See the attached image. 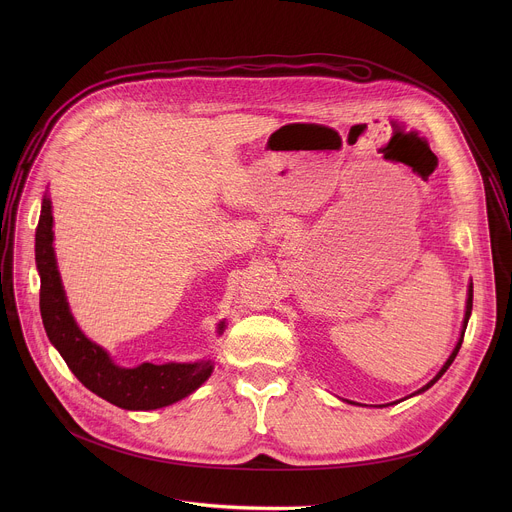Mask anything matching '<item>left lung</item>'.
Segmentation results:
<instances>
[{
    "mask_svg": "<svg viewBox=\"0 0 512 512\" xmlns=\"http://www.w3.org/2000/svg\"><path fill=\"white\" fill-rule=\"evenodd\" d=\"M472 294H474V289H472V283L468 285V300H466V312H464V322H462V330H460V338H458V342H456V346H454V350H452V354L448 356V360L444 362V367L440 369V373H437L427 385H423L419 391H415V393H411L409 397H415V395H419V393H423V391H427L431 385H435L437 381L442 379V375L450 369V364L454 362V358H456V354H458V350H460V346H462V340H464V332H466V326H468V320H470V314H472Z\"/></svg>",
    "mask_w": 512,
    "mask_h": 512,
    "instance_id": "obj_1",
    "label": "left lung"
}]
</instances>
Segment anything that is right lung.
<instances>
[{
    "mask_svg": "<svg viewBox=\"0 0 512 512\" xmlns=\"http://www.w3.org/2000/svg\"><path fill=\"white\" fill-rule=\"evenodd\" d=\"M52 200L46 190L36 229V267L40 275V314L52 346L60 352L68 369L101 399L129 411H152L168 407L192 395L214 369L210 358L196 362H141L125 369L115 364L111 354L85 336L72 316L54 253ZM227 328L223 320L216 328L221 336Z\"/></svg>",
    "mask_w": 512,
    "mask_h": 512,
    "instance_id": "right-lung-1",
    "label": "right lung"
}]
</instances>
